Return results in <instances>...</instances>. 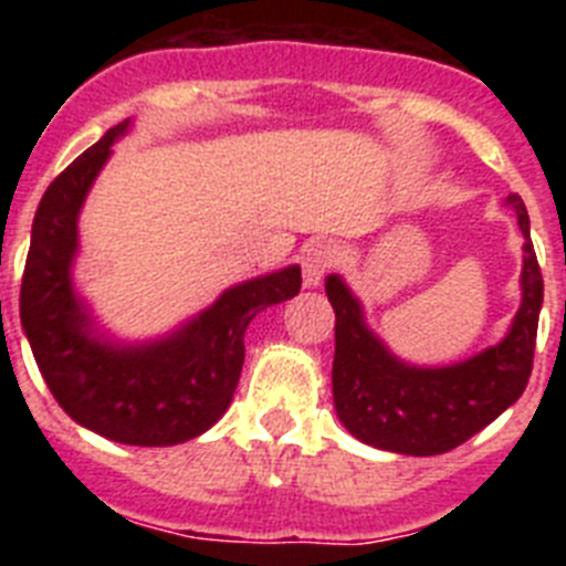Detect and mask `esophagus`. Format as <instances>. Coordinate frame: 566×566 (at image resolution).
I'll use <instances>...</instances> for the list:
<instances>
[{
	"label": "esophagus",
	"mask_w": 566,
	"mask_h": 566,
	"mask_svg": "<svg viewBox=\"0 0 566 566\" xmlns=\"http://www.w3.org/2000/svg\"><path fill=\"white\" fill-rule=\"evenodd\" d=\"M332 263H334L332 247L317 243V247L308 249V252L303 254V286L317 289L319 283H323V277H326L328 269H332Z\"/></svg>",
	"instance_id": "obj_1"
}]
</instances>
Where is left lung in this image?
Instances as JSON below:
<instances>
[{"mask_svg": "<svg viewBox=\"0 0 566 566\" xmlns=\"http://www.w3.org/2000/svg\"><path fill=\"white\" fill-rule=\"evenodd\" d=\"M504 207L518 218L522 247V303L499 343L451 365H413L385 345L368 326L363 300L339 274L326 277L334 308V411L359 442L405 457H437L468 442L516 402L527 388L536 352L544 280L530 218L518 195Z\"/></svg>", "mask_w": 566, "mask_h": 566, "instance_id": "obj_1", "label": "left lung"}]
</instances>
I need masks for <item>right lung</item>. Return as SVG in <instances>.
<instances>
[{
	"instance_id": "add662e5",
	"label": "right lung",
	"mask_w": 566,
	"mask_h": 566,
	"mask_svg": "<svg viewBox=\"0 0 566 566\" xmlns=\"http://www.w3.org/2000/svg\"><path fill=\"white\" fill-rule=\"evenodd\" d=\"M133 122L115 124L50 184L30 229L24 337L39 371L73 422L104 439L169 448L201 437L227 413L247 357L249 323L300 292V266L223 289L214 303L147 339L115 337L78 294V214Z\"/></svg>"
}]
</instances>
